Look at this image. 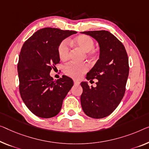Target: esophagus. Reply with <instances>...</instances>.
Wrapping results in <instances>:
<instances>
[{
  "label": "esophagus",
  "instance_id": "1",
  "mask_svg": "<svg viewBox=\"0 0 149 149\" xmlns=\"http://www.w3.org/2000/svg\"><path fill=\"white\" fill-rule=\"evenodd\" d=\"M74 82L75 85H79V81H77V80H75V79H74Z\"/></svg>",
  "mask_w": 149,
  "mask_h": 149
}]
</instances>
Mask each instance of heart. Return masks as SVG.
Returning <instances> with one entry per match:
<instances>
[{"label": "heart", "mask_w": 149, "mask_h": 149, "mask_svg": "<svg viewBox=\"0 0 149 149\" xmlns=\"http://www.w3.org/2000/svg\"><path fill=\"white\" fill-rule=\"evenodd\" d=\"M72 43L75 46L79 47L84 53H88L89 55L94 56L95 52L92 50L94 46V41L92 37L86 35H80L72 40ZM68 44L66 41H63L58 47V55L59 58L62 61L67 60L69 57ZM88 70V65L86 64H76L70 63L66 65L64 68V72L68 76L73 78L78 79L81 77L82 74Z\"/></svg>", "instance_id": "heart-1"}]
</instances>
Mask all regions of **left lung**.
<instances>
[{"label": "left lung", "instance_id": "left-lung-1", "mask_svg": "<svg viewBox=\"0 0 149 149\" xmlns=\"http://www.w3.org/2000/svg\"><path fill=\"white\" fill-rule=\"evenodd\" d=\"M98 43L99 59L89 72L86 79H97L96 87L82 81L80 100L85 114L93 118H102L113 112L125 93L129 73L127 53L123 44L107 31L81 32Z\"/></svg>", "mask_w": 149, "mask_h": 149}]
</instances>
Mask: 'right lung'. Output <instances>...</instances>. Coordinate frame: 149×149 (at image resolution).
<instances>
[{
  "mask_svg": "<svg viewBox=\"0 0 149 149\" xmlns=\"http://www.w3.org/2000/svg\"><path fill=\"white\" fill-rule=\"evenodd\" d=\"M76 33L43 28L35 32L22 47L17 65L19 92L26 107L37 116L49 118L56 116L74 86L72 79L66 75L54 80L50 72L60 61L59 44Z\"/></svg>",
  "mask_w": 149,
  "mask_h": 149,
  "instance_id": "add662e5",
  "label": "right lung"
}]
</instances>
